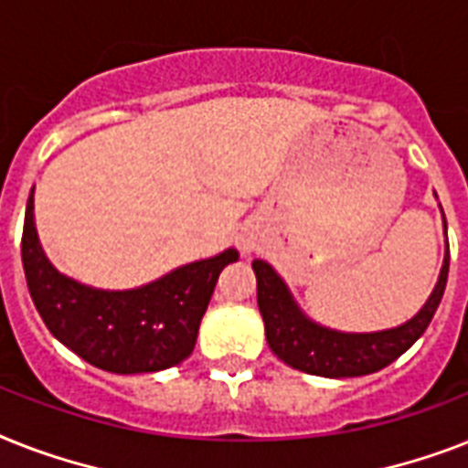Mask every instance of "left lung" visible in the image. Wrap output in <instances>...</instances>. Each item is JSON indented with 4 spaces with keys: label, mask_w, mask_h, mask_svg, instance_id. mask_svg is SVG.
<instances>
[{
    "label": "left lung",
    "mask_w": 468,
    "mask_h": 468,
    "mask_svg": "<svg viewBox=\"0 0 468 468\" xmlns=\"http://www.w3.org/2000/svg\"><path fill=\"white\" fill-rule=\"evenodd\" d=\"M444 218V216H442ZM447 235V221H444ZM257 276V305H260L267 344L286 366L320 378H360L370 375L406 353L431 324L442 300L450 271V245L444 250L442 269L431 298L411 320L382 332H339L310 320L288 291L273 267L264 260L252 261Z\"/></svg>",
    "instance_id": "1"
}]
</instances>
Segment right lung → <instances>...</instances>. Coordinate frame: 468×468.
Here are the masks:
<instances>
[{"label":"right lung","instance_id":"add662e5","mask_svg":"<svg viewBox=\"0 0 468 468\" xmlns=\"http://www.w3.org/2000/svg\"><path fill=\"white\" fill-rule=\"evenodd\" d=\"M21 257L30 298L52 336L90 366L136 375L165 370L189 358L218 273L240 254L228 247L216 257L177 267L129 291L86 286L57 271L45 257L30 189Z\"/></svg>","mask_w":468,"mask_h":468}]
</instances>
